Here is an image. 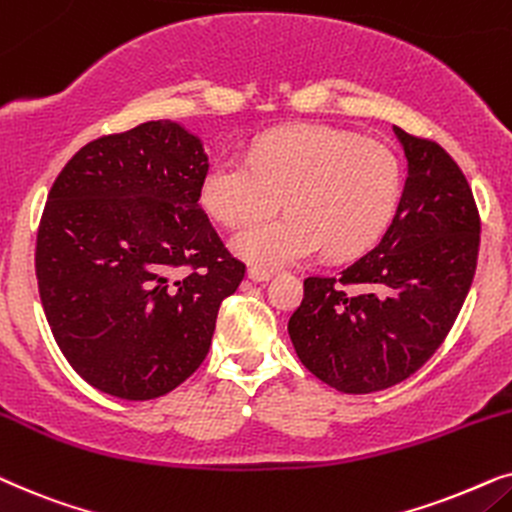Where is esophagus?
I'll return each instance as SVG.
<instances>
[{"instance_id":"1","label":"esophagus","mask_w":512,"mask_h":512,"mask_svg":"<svg viewBox=\"0 0 512 512\" xmlns=\"http://www.w3.org/2000/svg\"><path fill=\"white\" fill-rule=\"evenodd\" d=\"M271 274H274V271L264 269V267H250V269H248V278H250V281H255V283L269 281Z\"/></svg>"}]
</instances>
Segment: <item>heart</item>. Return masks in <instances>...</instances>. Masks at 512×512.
<instances>
[{"instance_id":"1","label":"heart","mask_w":512,"mask_h":512,"mask_svg":"<svg viewBox=\"0 0 512 512\" xmlns=\"http://www.w3.org/2000/svg\"><path fill=\"white\" fill-rule=\"evenodd\" d=\"M403 194V163L386 142L323 126H290L264 135L250 159L220 156L201 180V203L236 227L283 200L291 213L248 224L231 238L245 260L278 267L323 248L358 255L384 234Z\"/></svg>"}]
</instances>
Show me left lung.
Instances as JSON below:
<instances>
[{"label":"left lung","instance_id":"left-lung-1","mask_svg":"<svg viewBox=\"0 0 512 512\" xmlns=\"http://www.w3.org/2000/svg\"><path fill=\"white\" fill-rule=\"evenodd\" d=\"M407 180L393 222L337 276H309L288 332L311 374L374 393L419 370L452 330L473 283L480 215L466 175L438 142L393 126Z\"/></svg>","mask_w":512,"mask_h":512}]
</instances>
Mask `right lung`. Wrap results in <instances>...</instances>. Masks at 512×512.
Instances as JSON below:
<instances>
[{
  "mask_svg": "<svg viewBox=\"0 0 512 512\" xmlns=\"http://www.w3.org/2000/svg\"><path fill=\"white\" fill-rule=\"evenodd\" d=\"M208 156L177 121L102 135L65 163L37 231L39 297L74 372L152 400L203 363L245 264L201 208Z\"/></svg>",
  "mask_w": 512,
  "mask_h": 512,
  "instance_id": "right-lung-1",
  "label": "right lung"
}]
</instances>
